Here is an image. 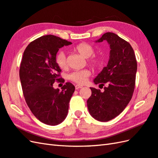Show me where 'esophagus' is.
<instances>
[{
	"instance_id": "esophagus-1",
	"label": "esophagus",
	"mask_w": 158,
	"mask_h": 158,
	"mask_svg": "<svg viewBox=\"0 0 158 158\" xmlns=\"http://www.w3.org/2000/svg\"><path fill=\"white\" fill-rule=\"evenodd\" d=\"M75 87L76 89H81V88L83 87L82 85H76Z\"/></svg>"
}]
</instances>
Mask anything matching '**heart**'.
Wrapping results in <instances>:
<instances>
[{
  "label": "heart",
  "mask_w": 158,
  "mask_h": 158,
  "mask_svg": "<svg viewBox=\"0 0 158 158\" xmlns=\"http://www.w3.org/2000/svg\"><path fill=\"white\" fill-rule=\"evenodd\" d=\"M75 50L80 54L81 56L86 58H89L88 63L91 67L94 69H97L101 67L102 64V61L99 57L93 56L95 53L94 48L89 44L85 42L81 43L75 48ZM91 58H90V57ZM56 63L62 70H64L67 67V58L64 52H60L56 56ZM91 75V72L88 69H83V70L75 71L71 73L68 75L69 80L77 84H83L86 82L87 78Z\"/></svg>",
  "instance_id": "1"
}]
</instances>
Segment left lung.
<instances>
[{
  "label": "left lung",
  "mask_w": 158,
  "mask_h": 158,
  "mask_svg": "<svg viewBox=\"0 0 158 158\" xmlns=\"http://www.w3.org/2000/svg\"><path fill=\"white\" fill-rule=\"evenodd\" d=\"M106 40L110 47L108 65L95 78V84L104 85V91L90 87L87 100L91 116L107 122L118 116L129 103L134 92L137 63L133 48L126 40L112 32L102 35L97 42Z\"/></svg>",
  "instance_id": "left-lung-1"
}]
</instances>
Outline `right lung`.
Returning <instances> with one entry per match:
<instances>
[{
    "mask_svg": "<svg viewBox=\"0 0 158 158\" xmlns=\"http://www.w3.org/2000/svg\"><path fill=\"white\" fill-rule=\"evenodd\" d=\"M71 42L53 35L35 39L25 48L21 59L19 77L25 102L36 118L48 125H57L67 115L75 86L67 82L54 89V82H64L56 63L58 50Z\"/></svg>",
    "mask_w": 158,
    "mask_h": 158,
    "instance_id": "obj_1",
    "label": "right lung"
}]
</instances>
